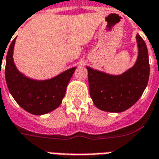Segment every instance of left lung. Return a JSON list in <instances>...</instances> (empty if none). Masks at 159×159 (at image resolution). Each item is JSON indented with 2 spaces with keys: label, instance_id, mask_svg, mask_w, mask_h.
Segmentation results:
<instances>
[{
  "label": "left lung",
  "instance_id": "obj_1",
  "mask_svg": "<svg viewBox=\"0 0 159 159\" xmlns=\"http://www.w3.org/2000/svg\"><path fill=\"white\" fill-rule=\"evenodd\" d=\"M139 55L135 65L119 76H111L87 67L90 96L99 109L121 112L133 106L142 95L148 83L150 66L147 48L136 36Z\"/></svg>",
  "mask_w": 159,
  "mask_h": 159
}]
</instances>
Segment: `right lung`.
<instances>
[{"label":"right lung","mask_w":159,"mask_h":159,"mask_svg":"<svg viewBox=\"0 0 159 159\" xmlns=\"http://www.w3.org/2000/svg\"><path fill=\"white\" fill-rule=\"evenodd\" d=\"M15 39L11 43L6 58L5 76L10 93L24 110L34 115H42L55 110L65 97L66 87L75 71V67L54 78L35 81L22 75L12 59ZM1 71V69H0Z\"/></svg>","instance_id":"add662e5"}]
</instances>
